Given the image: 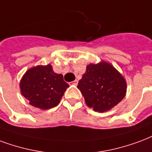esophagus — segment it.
<instances>
[{"label": "esophagus", "mask_w": 152, "mask_h": 152, "mask_svg": "<svg viewBox=\"0 0 152 152\" xmlns=\"http://www.w3.org/2000/svg\"><path fill=\"white\" fill-rule=\"evenodd\" d=\"M72 85H77V84H78V80H75L72 82Z\"/></svg>", "instance_id": "obj_1"}]
</instances>
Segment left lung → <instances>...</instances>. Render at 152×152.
<instances>
[{"instance_id":"obj_1","label":"left lung","mask_w":152,"mask_h":152,"mask_svg":"<svg viewBox=\"0 0 152 152\" xmlns=\"http://www.w3.org/2000/svg\"><path fill=\"white\" fill-rule=\"evenodd\" d=\"M126 81L113 65L102 60L87 65L77 88L89 108L99 113L110 110L124 98Z\"/></svg>"}]
</instances>
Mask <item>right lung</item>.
Returning <instances> with one entry per match:
<instances>
[{"label": "right lung", "instance_id": "obj_1", "mask_svg": "<svg viewBox=\"0 0 152 152\" xmlns=\"http://www.w3.org/2000/svg\"><path fill=\"white\" fill-rule=\"evenodd\" d=\"M68 87L63 75L55 72L50 64L31 67L20 81L22 96L30 104L44 110L59 104Z\"/></svg>", "mask_w": 152, "mask_h": 152}]
</instances>
